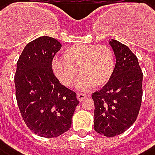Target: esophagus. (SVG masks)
<instances>
[{"label": "esophagus", "instance_id": "esophagus-1", "mask_svg": "<svg viewBox=\"0 0 155 155\" xmlns=\"http://www.w3.org/2000/svg\"><path fill=\"white\" fill-rule=\"evenodd\" d=\"M87 96H89V95L85 94V93H81V92H78V94H77L78 100L79 101V102H81V101H83V100H84L85 98H86Z\"/></svg>", "mask_w": 155, "mask_h": 155}]
</instances>
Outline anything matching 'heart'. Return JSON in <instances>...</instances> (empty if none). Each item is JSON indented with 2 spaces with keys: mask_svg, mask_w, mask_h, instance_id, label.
I'll list each match as a JSON object with an SVG mask.
<instances>
[{
  "mask_svg": "<svg viewBox=\"0 0 155 155\" xmlns=\"http://www.w3.org/2000/svg\"><path fill=\"white\" fill-rule=\"evenodd\" d=\"M52 70L66 87H72L80 74L83 78L78 83L79 88L89 89L92 85L101 88L113 76L114 53L105 45H72L62 51V59L53 60Z\"/></svg>",
  "mask_w": 155,
  "mask_h": 155,
  "instance_id": "obj_1",
  "label": "heart"
}]
</instances>
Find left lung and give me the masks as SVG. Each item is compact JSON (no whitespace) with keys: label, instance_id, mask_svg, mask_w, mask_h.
<instances>
[{"label":"left lung","instance_id":"obj_1","mask_svg":"<svg viewBox=\"0 0 155 155\" xmlns=\"http://www.w3.org/2000/svg\"><path fill=\"white\" fill-rule=\"evenodd\" d=\"M115 66L109 82L92 93L94 130L106 137L117 136L136 121L142 99L143 74L137 56L125 44L110 41Z\"/></svg>","mask_w":155,"mask_h":155}]
</instances>
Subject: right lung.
<instances>
[{"instance_id":"1","label":"right lung","mask_w":155,"mask_h":155,"mask_svg":"<svg viewBox=\"0 0 155 155\" xmlns=\"http://www.w3.org/2000/svg\"><path fill=\"white\" fill-rule=\"evenodd\" d=\"M61 43L43 36L27 44L17 61L15 97L23 120L35 134L54 138L69 130L79 102L77 93L62 85L52 71V59Z\"/></svg>"}]
</instances>
